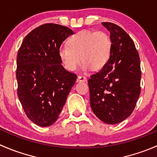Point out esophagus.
Returning a JSON list of instances; mask_svg holds the SVG:
<instances>
[{
	"instance_id": "34e87169",
	"label": "esophagus",
	"mask_w": 157,
	"mask_h": 157,
	"mask_svg": "<svg viewBox=\"0 0 157 157\" xmlns=\"http://www.w3.org/2000/svg\"><path fill=\"white\" fill-rule=\"evenodd\" d=\"M77 82H83V81H86V78L83 76H78L77 79Z\"/></svg>"
}]
</instances>
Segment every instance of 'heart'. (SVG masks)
<instances>
[{
    "label": "heart",
    "mask_w": 157,
    "mask_h": 157,
    "mask_svg": "<svg viewBox=\"0 0 157 157\" xmlns=\"http://www.w3.org/2000/svg\"><path fill=\"white\" fill-rule=\"evenodd\" d=\"M68 45L58 49V56L64 67L74 71L81 61L83 71L99 70L108 63L112 53V41L107 33L82 30L71 36Z\"/></svg>",
    "instance_id": "heart-1"
}]
</instances>
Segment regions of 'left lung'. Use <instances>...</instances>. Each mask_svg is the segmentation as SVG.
I'll return each mask as SVG.
<instances>
[{"instance_id":"left-lung-1","label":"left lung","mask_w":157,"mask_h":157,"mask_svg":"<svg viewBox=\"0 0 157 157\" xmlns=\"http://www.w3.org/2000/svg\"><path fill=\"white\" fill-rule=\"evenodd\" d=\"M110 33L112 53L108 63L88 80L90 106L103 122L118 124L131 115L140 93V58L122 28L102 23Z\"/></svg>"}]
</instances>
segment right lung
<instances>
[{
	"label": "right lung",
	"instance_id": "right-lung-1",
	"mask_svg": "<svg viewBox=\"0 0 157 157\" xmlns=\"http://www.w3.org/2000/svg\"><path fill=\"white\" fill-rule=\"evenodd\" d=\"M73 34L66 26L47 23L30 32L19 49L17 95L29 120L41 127L57 121L77 80L58 56L62 42Z\"/></svg>",
	"mask_w": 157,
	"mask_h": 157
}]
</instances>
